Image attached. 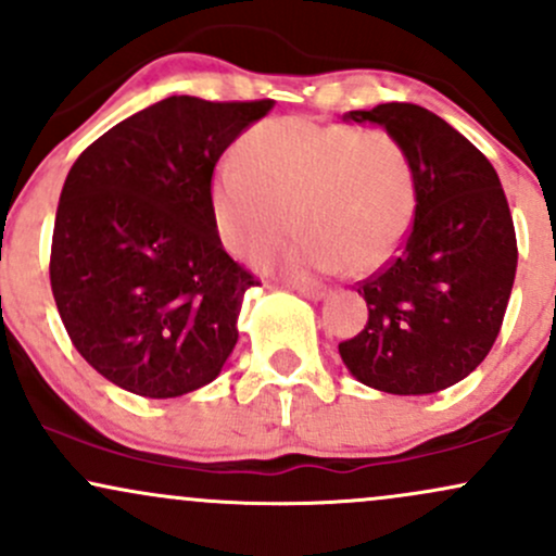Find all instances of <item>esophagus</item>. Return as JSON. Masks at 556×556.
<instances>
[{
	"label": "esophagus",
	"mask_w": 556,
	"mask_h": 556,
	"mask_svg": "<svg viewBox=\"0 0 556 556\" xmlns=\"http://www.w3.org/2000/svg\"><path fill=\"white\" fill-rule=\"evenodd\" d=\"M295 290L308 300H321L327 295V287H318V285H295Z\"/></svg>",
	"instance_id": "obj_1"
}]
</instances>
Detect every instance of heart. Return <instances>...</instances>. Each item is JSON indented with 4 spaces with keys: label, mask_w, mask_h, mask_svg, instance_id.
I'll return each instance as SVG.
<instances>
[{
    "label": "heart",
    "mask_w": 556,
    "mask_h": 556,
    "mask_svg": "<svg viewBox=\"0 0 556 556\" xmlns=\"http://www.w3.org/2000/svg\"><path fill=\"white\" fill-rule=\"evenodd\" d=\"M238 159L214 169L208 212L216 238L245 264L282 248L292 216L303 235L282 266L295 277L379 269L410 229L416 172L389 132L266 119L240 138Z\"/></svg>",
    "instance_id": "1"
}]
</instances>
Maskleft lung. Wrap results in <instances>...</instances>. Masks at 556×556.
I'll list each match as a JSON object with an SVG mask.
<instances>
[{
    "mask_svg": "<svg viewBox=\"0 0 556 556\" xmlns=\"http://www.w3.org/2000/svg\"><path fill=\"white\" fill-rule=\"evenodd\" d=\"M344 119L397 138L416 172V219L379 271L358 282L368 321L340 342L344 366L389 394L463 381L502 329L518 240L500 175L481 151L418 104H379Z\"/></svg>",
    "mask_w": 556,
    "mask_h": 556,
    "instance_id": "left-lung-1",
    "label": "left lung"
}]
</instances>
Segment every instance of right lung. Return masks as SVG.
Instances as JSON below:
<instances>
[{
    "label": "right lung",
    "instance_id": "add662e5",
    "mask_svg": "<svg viewBox=\"0 0 556 556\" xmlns=\"http://www.w3.org/2000/svg\"><path fill=\"white\" fill-rule=\"evenodd\" d=\"M271 106L169 96L70 169L49 279L75 350L112 384L167 400L219 376L258 279L216 238L208 185L227 146Z\"/></svg>",
    "mask_w": 556,
    "mask_h": 556
}]
</instances>
